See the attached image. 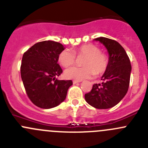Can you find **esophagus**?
Here are the masks:
<instances>
[{
	"label": "esophagus",
	"instance_id": "34e87169",
	"mask_svg": "<svg viewBox=\"0 0 148 148\" xmlns=\"http://www.w3.org/2000/svg\"><path fill=\"white\" fill-rule=\"evenodd\" d=\"M81 80H73V84H77L79 82H81Z\"/></svg>",
	"mask_w": 148,
	"mask_h": 148
}]
</instances>
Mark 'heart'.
<instances>
[{
  "instance_id": "heart-1",
  "label": "heart",
  "mask_w": 148,
  "mask_h": 148,
  "mask_svg": "<svg viewBox=\"0 0 148 148\" xmlns=\"http://www.w3.org/2000/svg\"><path fill=\"white\" fill-rule=\"evenodd\" d=\"M76 56H84L82 60V66H74L65 71V76L69 79L82 80L91 76L99 75L107 70L109 65L108 56L101 51L99 46L87 44L73 49H64L60 52L58 57L59 64L64 68L73 65L76 62Z\"/></svg>"
}]
</instances>
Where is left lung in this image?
Listing matches in <instances>:
<instances>
[{"mask_svg": "<svg viewBox=\"0 0 148 148\" xmlns=\"http://www.w3.org/2000/svg\"><path fill=\"white\" fill-rule=\"evenodd\" d=\"M109 52V65L102 77V82L95 84L85 100L97 109H109L118 104L128 91L130 79V61L117 41L105 37L95 38Z\"/></svg>", "mask_w": 148, "mask_h": 148, "instance_id": "1", "label": "left lung"}]
</instances>
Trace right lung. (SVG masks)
<instances>
[{"mask_svg":"<svg viewBox=\"0 0 148 148\" xmlns=\"http://www.w3.org/2000/svg\"><path fill=\"white\" fill-rule=\"evenodd\" d=\"M63 45L53 41L38 42L24 52L21 76L27 96L36 106L50 109L64 101L71 80H58L63 71L58 62Z\"/></svg>","mask_w":148,"mask_h":148,"instance_id":"obj_1","label":"right lung"}]
</instances>
